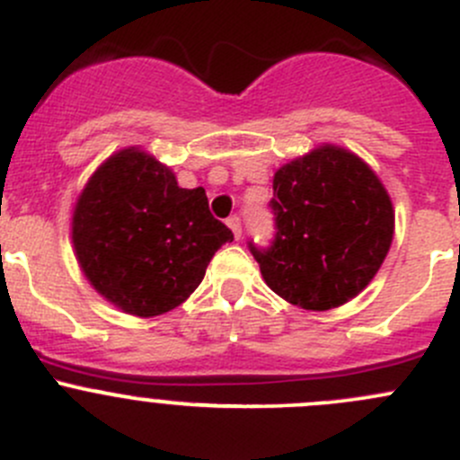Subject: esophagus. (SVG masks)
<instances>
[{"label": "esophagus", "instance_id": "34e87169", "mask_svg": "<svg viewBox=\"0 0 460 460\" xmlns=\"http://www.w3.org/2000/svg\"><path fill=\"white\" fill-rule=\"evenodd\" d=\"M226 226H229V229L234 231L235 238H240V234H243V226H240V217L238 216H231L229 220H226Z\"/></svg>", "mask_w": 460, "mask_h": 460}]
</instances>
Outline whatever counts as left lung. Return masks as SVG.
Here are the masks:
<instances>
[{"mask_svg":"<svg viewBox=\"0 0 460 460\" xmlns=\"http://www.w3.org/2000/svg\"><path fill=\"white\" fill-rule=\"evenodd\" d=\"M276 243L252 244L264 282L282 300L327 312L360 294L394 240V204L376 171L341 144L323 142L273 173Z\"/></svg>","mask_w":460,"mask_h":460,"instance_id":"left-lung-1","label":"left lung"}]
</instances>
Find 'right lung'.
<instances>
[{
    "mask_svg": "<svg viewBox=\"0 0 460 460\" xmlns=\"http://www.w3.org/2000/svg\"><path fill=\"white\" fill-rule=\"evenodd\" d=\"M71 240L88 285L119 312L153 318L180 307L234 234L208 211L202 187L142 146L106 157L77 196Z\"/></svg>",
    "mask_w": 460,
    "mask_h": 460,
    "instance_id": "obj_1",
    "label": "right lung"
}]
</instances>
